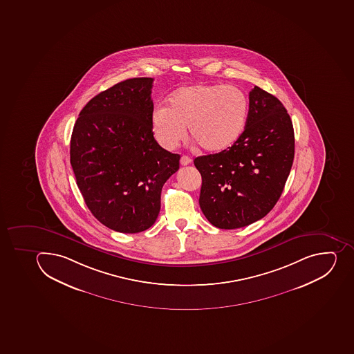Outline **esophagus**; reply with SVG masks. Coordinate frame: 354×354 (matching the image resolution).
I'll list each match as a JSON object with an SVG mask.
<instances>
[{"mask_svg":"<svg viewBox=\"0 0 354 354\" xmlns=\"http://www.w3.org/2000/svg\"><path fill=\"white\" fill-rule=\"evenodd\" d=\"M189 163H192L191 158L187 157V156H183V157L180 158V165H182V166H187Z\"/></svg>","mask_w":354,"mask_h":354,"instance_id":"esophagus-1","label":"esophagus"}]
</instances>
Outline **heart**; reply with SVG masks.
<instances>
[{"label": "heart", "mask_w": 354, "mask_h": 354, "mask_svg": "<svg viewBox=\"0 0 354 354\" xmlns=\"http://www.w3.org/2000/svg\"><path fill=\"white\" fill-rule=\"evenodd\" d=\"M248 115V99L234 86L196 84L176 90L168 108L152 114V129L159 145L174 150L186 136L204 150L220 152L237 141Z\"/></svg>", "instance_id": "heart-1"}]
</instances>
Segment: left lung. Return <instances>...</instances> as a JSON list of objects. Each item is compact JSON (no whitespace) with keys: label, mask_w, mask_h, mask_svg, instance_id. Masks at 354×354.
<instances>
[{"label":"left lung","mask_w":354,"mask_h":354,"mask_svg":"<svg viewBox=\"0 0 354 354\" xmlns=\"http://www.w3.org/2000/svg\"><path fill=\"white\" fill-rule=\"evenodd\" d=\"M295 158L292 122L282 102L255 86L245 131L234 145L195 158L202 176L200 206L220 229L246 227L277 204Z\"/></svg>","instance_id":"8db88e82"}]
</instances>
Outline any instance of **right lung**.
Returning <instances> with one entry per match:
<instances>
[{"instance_id": "right-lung-1", "label": "right lung", "mask_w": 354, "mask_h": 354, "mask_svg": "<svg viewBox=\"0 0 354 354\" xmlns=\"http://www.w3.org/2000/svg\"><path fill=\"white\" fill-rule=\"evenodd\" d=\"M152 77L122 81L93 97L74 124L70 161L88 209L111 230L138 234L160 212L161 189L179 154L152 132Z\"/></svg>"}]
</instances>
